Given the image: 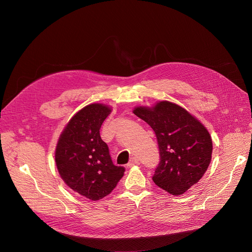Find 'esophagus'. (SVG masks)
Instances as JSON below:
<instances>
[{
	"label": "esophagus",
	"instance_id": "1",
	"mask_svg": "<svg viewBox=\"0 0 252 252\" xmlns=\"http://www.w3.org/2000/svg\"><path fill=\"white\" fill-rule=\"evenodd\" d=\"M138 162H139L138 158H137V157H133V158H131V159L128 161V163L126 164V166H127V167H131V166H134L135 164H137Z\"/></svg>",
	"mask_w": 252,
	"mask_h": 252
}]
</instances>
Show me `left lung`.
Wrapping results in <instances>:
<instances>
[{"label":"left lung","mask_w":252,"mask_h":252,"mask_svg":"<svg viewBox=\"0 0 252 252\" xmlns=\"http://www.w3.org/2000/svg\"><path fill=\"white\" fill-rule=\"evenodd\" d=\"M154 130L160 161L153 182L171 195H182L200 181L213 154V141L206 127L186 109L169 101L133 111Z\"/></svg>","instance_id":"obj_1"}]
</instances>
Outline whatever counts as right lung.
I'll list each match as a JSON object with an SVG mask.
<instances>
[{
    "mask_svg": "<svg viewBox=\"0 0 252 252\" xmlns=\"http://www.w3.org/2000/svg\"><path fill=\"white\" fill-rule=\"evenodd\" d=\"M111 107L90 104L76 112L59 137L55 161L61 179L74 192L99 200L116 187L125 167L113 164L109 149L100 136Z\"/></svg>",
    "mask_w": 252,
    "mask_h": 252,
    "instance_id": "obj_1",
    "label": "right lung"
}]
</instances>
